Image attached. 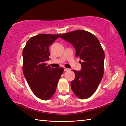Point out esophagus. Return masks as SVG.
I'll use <instances>...</instances> for the list:
<instances>
[{
  "label": "esophagus",
  "mask_w": 126,
  "mask_h": 126,
  "mask_svg": "<svg viewBox=\"0 0 126 126\" xmlns=\"http://www.w3.org/2000/svg\"><path fill=\"white\" fill-rule=\"evenodd\" d=\"M69 69H68V68H65V67H64V72H67V71H69Z\"/></svg>",
  "instance_id": "esophagus-1"
}]
</instances>
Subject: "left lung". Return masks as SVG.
I'll list each match as a JSON object with an SVG mask.
<instances>
[{"mask_svg":"<svg viewBox=\"0 0 126 126\" xmlns=\"http://www.w3.org/2000/svg\"><path fill=\"white\" fill-rule=\"evenodd\" d=\"M61 38L71 43L75 48L76 56L83 61L80 71L73 70L76 77L71 83L72 91L80 99L88 98L96 91L103 76V48L97 37L86 31L62 34Z\"/></svg>","mask_w":126,"mask_h":126,"instance_id":"obj_1","label":"left lung"}]
</instances>
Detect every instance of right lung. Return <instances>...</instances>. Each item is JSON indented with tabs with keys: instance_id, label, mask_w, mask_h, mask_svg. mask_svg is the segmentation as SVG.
Segmentation results:
<instances>
[{
	"instance_id": "add662e5",
	"label": "right lung",
	"mask_w": 126,
	"mask_h": 126,
	"mask_svg": "<svg viewBox=\"0 0 126 126\" xmlns=\"http://www.w3.org/2000/svg\"><path fill=\"white\" fill-rule=\"evenodd\" d=\"M59 34H40L28 40L23 50V72L33 93L44 101L54 94L59 79L64 71L62 67L47 65L49 60V47L59 37Z\"/></svg>"
}]
</instances>
